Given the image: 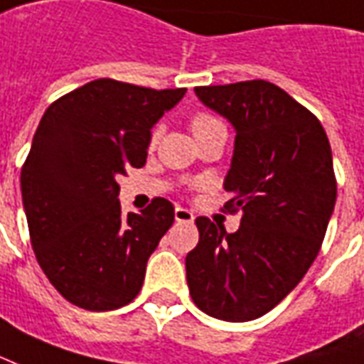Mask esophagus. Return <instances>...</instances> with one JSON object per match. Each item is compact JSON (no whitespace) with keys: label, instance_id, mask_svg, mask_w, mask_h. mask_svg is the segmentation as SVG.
I'll use <instances>...</instances> for the list:
<instances>
[{"label":"esophagus","instance_id":"obj_1","mask_svg":"<svg viewBox=\"0 0 364 364\" xmlns=\"http://www.w3.org/2000/svg\"><path fill=\"white\" fill-rule=\"evenodd\" d=\"M175 220H177V222L191 223L195 220V214H193L191 210L183 208V206H177V208H175Z\"/></svg>","mask_w":364,"mask_h":364}]
</instances>
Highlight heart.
Listing matches in <instances>:
<instances>
[{
  "instance_id": "obj_1",
  "label": "heart",
  "mask_w": 364,
  "mask_h": 364,
  "mask_svg": "<svg viewBox=\"0 0 364 364\" xmlns=\"http://www.w3.org/2000/svg\"><path fill=\"white\" fill-rule=\"evenodd\" d=\"M218 123H220V121L214 119L212 115L200 114V115H196L195 119H193L191 127H193V133H198V131H203V129H206V127H212V125H218ZM158 134H160V131L156 129L154 133H152V144H154L156 139H158Z\"/></svg>"
}]
</instances>
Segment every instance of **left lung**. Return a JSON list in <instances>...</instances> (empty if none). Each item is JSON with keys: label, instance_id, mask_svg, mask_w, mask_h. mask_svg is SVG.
<instances>
[{"label": "left lung", "instance_id": "obj_1", "mask_svg": "<svg viewBox=\"0 0 364 364\" xmlns=\"http://www.w3.org/2000/svg\"><path fill=\"white\" fill-rule=\"evenodd\" d=\"M195 94L235 129L223 189L241 225L228 233L196 218L187 284L203 312L247 322L287 297L318 255L338 195L332 148L320 121L268 80L196 86Z\"/></svg>", "mask_w": 364, "mask_h": 364}]
</instances>
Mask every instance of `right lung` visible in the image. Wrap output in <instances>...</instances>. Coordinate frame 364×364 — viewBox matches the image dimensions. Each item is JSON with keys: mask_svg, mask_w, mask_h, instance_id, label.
<instances>
[{"mask_svg": "<svg viewBox=\"0 0 364 364\" xmlns=\"http://www.w3.org/2000/svg\"><path fill=\"white\" fill-rule=\"evenodd\" d=\"M185 92L98 79L40 119L21 171L23 206L40 268L73 305L114 311L141 291L173 204L154 198L125 216L117 177L146 164L150 131Z\"/></svg>", "mask_w": 364, "mask_h": 364, "instance_id": "add662e5", "label": "right lung"}]
</instances>
